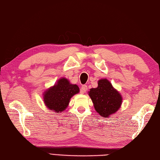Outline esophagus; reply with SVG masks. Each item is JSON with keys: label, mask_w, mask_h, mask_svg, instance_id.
Segmentation results:
<instances>
[{"label": "esophagus", "mask_w": 160, "mask_h": 160, "mask_svg": "<svg viewBox=\"0 0 160 160\" xmlns=\"http://www.w3.org/2000/svg\"><path fill=\"white\" fill-rule=\"evenodd\" d=\"M87 85H82V87H81V89H80L81 93H85L87 92Z\"/></svg>", "instance_id": "1"}]
</instances>
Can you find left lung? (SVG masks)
Masks as SVG:
<instances>
[{
	"mask_svg": "<svg viewBox=\"0 0 160 160\" xmlns=\"http://www.w3.org/2000/svg\"><path fill=\"white\" fill-rule=\"evenodd\" d=\"M89 96L96 111L105 118L118 110L122 104V96L107 79L98 80V87L91 89Z\"/></svg>",
	"mask_w": 160,
	"mask_h": 160,
	"instance_id": "left-lung-1",
	"label": "left lung"
}]
</instances>
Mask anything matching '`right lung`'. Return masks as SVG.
I'll return each instance as SVG.
<instances>
[{
  "mask_svg": "<svg viewBox=\"0 0 160 160\" xmlns=\"http://www.w3.org/2000/svg\"><path fill=\"white\" fill-rule=\"evenodd\" d=\"M79 92L78 85L71 84L67 78H62L57 84L43 93V101L49 109L58 113L68 107L71 97Z\"/></svg>",
  "mask_w": 160,
  "mask_h": 160,
  "instance_id": "1",
  "label": "right lung"
}]
</instances>
